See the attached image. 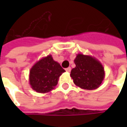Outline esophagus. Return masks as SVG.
Wrapping results in <instances>:
<instances>
[{"label":"esophagus","mask_w":127,"mask_h":127,"mask_svg":"<svg viewBox=\"0 0 127 127\" xmlns=\"http://www.w3.org/2000/svg\"><path fill=\"white\" fill-rule=\"evenodd\" d=\"M65 70H66L67 72H70V70H71V67H67V68L65 69Z\"/></svg>","instance_id":"obj_1"}]
</instances>
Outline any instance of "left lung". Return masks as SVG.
Wrapping results in <instances>:
<instances>
[{
    "instance_id": "obj_1",
    "label": "left lung",
    "mask_w": 127,
    "mask_h": 127,
    "mask_svg": "<svg viewBox=\"0 0 127 127\" xmlns=\"http://www.w3.org/2000/svg\"><path fill=\"white\" fill-rule=\"evenodd\" d=\"M76 67L70 76L76 85L85 90L98 88L104 77V67L98 60L90 56L78 54L74 60Z\"/></svg>"
}]
</instances>
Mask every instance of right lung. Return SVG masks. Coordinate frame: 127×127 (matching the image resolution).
Here are the masks:
<instances>
[{"label": "right lung", "instance_id": "add662e5", "mask_svg": "<svg viewBox=\"0 0 127 127\" xmlns=\"http://www.w3.org/2000/svg\"><path fill=\"white\" fill-rule=\"evenodd\" d=\"M65 70L51 55L40 60L30 70L29 82L38 93H48L57 85L59 77Z\"/></svg>", "mask_w": 127, "mask_h": 127}]
</instances>
